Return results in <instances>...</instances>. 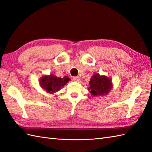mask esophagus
Segmentation results:
<instances>
[{"label":"esophagus","instance_id":"34e87169","mask_svg":"<svg viewBox=\"0 0 152 152\" xmlns=\"http://www.w3.org/2000/svg\"><path fill=\"white\" fill-rule=\"evenodd\" d=\"M72 80H74V82H79V80H80V78L78 76H74V77H73L72 78Z\"/></svg>","mask_w":152,"mask_h":152}]
</instances>
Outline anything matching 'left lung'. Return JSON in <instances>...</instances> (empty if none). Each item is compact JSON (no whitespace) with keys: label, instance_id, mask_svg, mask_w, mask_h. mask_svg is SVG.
Here are the masks:
<instances>
[{"label":"left lung","instance_id":"8db88e82","mask_svg":"<svg viewBox=\"0 0 152 152\" xmlns=\"http://www.w3.org/2000/svg\"><path fill=\"white\" fill-rule=\"evenodd\" d=\"M113 88L112 79L99 74H93L89 81L88 90L92 96H104L107 95Z\"/></svg>","mask_w":152,"mask_h":152}]
</instances>
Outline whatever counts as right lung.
<instances>
[{
    "instance_id": "add662e5",
    "label": "right lung",
    "mask_w": 152,
    "mask_h": 152,
    "mask_svg": "<svg viewBox=\"0 0 152 152\" xmlns=\"http://www.w3.org/2000/svg\"><path fill=\"white\" fill-rule=\"evenodd\" d=\"M70 80L66 76L63 78H58L53 74L44 75L42 76L39 80L40 86L45 91L48 93L53 94L54 93L59 91Z\"/></svg>"
}]
</instances>
